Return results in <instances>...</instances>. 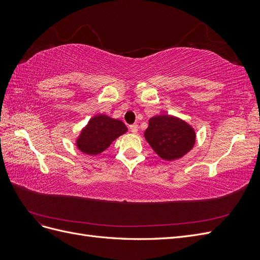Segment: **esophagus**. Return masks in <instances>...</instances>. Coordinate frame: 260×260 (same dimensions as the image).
Wrapping results in <instances>:
<instances>
[{"label":"esophagus","mask_w":260,"mask_h":260,"mask_svg":"<svg viewBox=\"0 0 260 260\" xmlns=\"http://www.w3.org/2000/svg\"><path fill=\"white\" fill-rule=\"evenodd\" d=\"M129 129L132 133H135V135H136V133L138 132L139 127H138V124H131V125H129Z\"/></svg>","instance_id":"esophagus-1"}]
</instances>
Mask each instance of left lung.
I'll return each mask as SVG.
<instances>
[{
	"instance_id": "8db88e82",
	"label": "left lung",
	"mask_w": 260,
	"mask_h": 260,
	"mask_svg": "<svg viewBox=\"0 0 260 260\" xmlns=\"http://www.w3.org/2000/svg\"><path fill=\"white\" fill-rule=\"evenodd\" d=\"M145 140L155 153L165 160L184 156L195 144V131L180 118L161 115L151 118L144 132Z\"/></svg>"
}]
</instances>
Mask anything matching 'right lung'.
Wrapping results in <instances>:
<instances>
[{"instance_id": "obj_1", "label": "right lung", "mask_w": 260, "mask_h": 260, "mask_svg": "<svg viewBox=\"0 0 260 260\" xmlns=\"http://www.w3.org/2000/svg\"><path fill=\"white\" fill-rule=\"evenodd\" d=\"M121 120L113 119L106 115H98L90 119L77 139V146L88 155H98L113 143L118 137L127 132Z\"/></svg>"}]
</instances>
